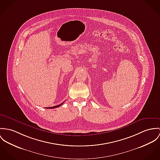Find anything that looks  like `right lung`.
<instances>
[{
  "label": "right lung",
  "instance_id": "obj_1",
  "mask_svg": "<svg viewBox=\"0 0 160 160\" xmlns=\"http://www.w3.org/2000/svg\"><path fill=\"white\" fill-rule=\"evenodd\" d=\"M63 103V102H62V103H61L60 104H59V105H57V106H53V107H50V108H48V109H54V108H58L59 106H60Z\"/></svg>",
  "mask_w": 160,
  "mask_h": 160
}]
</instances>
